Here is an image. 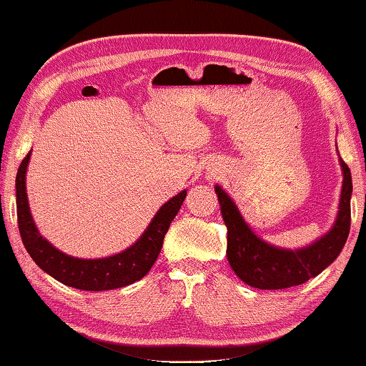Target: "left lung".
I'll return each mask as SVG.
<instances>
[{
	"mask_svg": "<svg viewBox=\"0 0 366 366\" xmlns=\"http://www.w3.org/2000/svg\"><path fill=\"white\" fill-rule=\"evenodd\" d=\"M344 171V185H342L339 214L334 228L321 237L315 244L300 249V251H285L270 244L252 233L251 228L237 212L236 205L223 189L217 185L222 214L228 226V256L229 265L234 274L247 283L249 287L260 290H283L297 287L316 277L334 262L345 246L350 233V195H352V174L349 166L340 158Z\"/></svg>",
	"mask_w": 366,
	"mask_h": 366,
	"instance_id": "1",
	"label": "left lung"
}]
</instances>
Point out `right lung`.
Masks as SVG:
<instances>
[{"mask_svg":"<svg viewBox=\"0 0 366 366\" xmlns=\"http://www.w3.org/2000/svg\"><path fill=\"white\" fill-rule=\"evenodd\" d=\"M29 158L31 152L22 159L16 177L17 224H19L22 244L40 269L47 272L55 280L61 282L63 285L86 290V292H102V290L130 285L148 274L159 256L164 234L181 208L187 190H182L181 194L166 202L140 239L124 252L106 259H76L60 252L47 239H44L32 222L26 194Z\"/></svg>","mask_w":366,"mask_h":366,"instance_id":"add662e5","label":"right lung"}]
</instances>
